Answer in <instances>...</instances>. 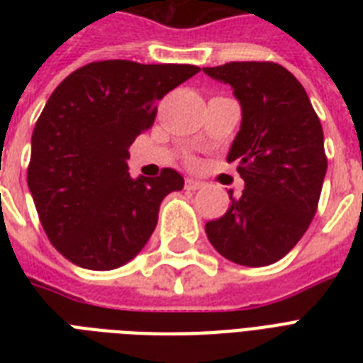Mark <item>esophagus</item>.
<instances>
[{"label": "esophagus", "instance_id": "34e87169", "mask_svg": "<svg viewBox=\"0 0 363 363\" xmlns=\"http://www.w3.org/2000/svg\"><path fill=\"white\" fill-rule=\"evenodd\" d=\"M203 186V182L201 181H198V179H192V177H188L186 179V184H184V188H186V190H199V188Z\"/></svg>", "mask_w": 363, "mask_h": 363}]
</instances>
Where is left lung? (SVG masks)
<instances>
[{"label":"left lung","instance_id":"obj_1","mask_svg":"<svg viewBox=\"0 0 363 363\" xmlns=\"http://www.w3.org/2000/svg\"><path fill=\"white\" fill-rule=\"evenodd\" d=\"M230 84L241 105V128L228 162H239L241 198L205 224L216 252L233 264L262 267L286 256L318 207L328 160L324 133L301 82L273 62L203 67Z\"/></svg>","mask_w":363,"mask_h":363}]
</instances>
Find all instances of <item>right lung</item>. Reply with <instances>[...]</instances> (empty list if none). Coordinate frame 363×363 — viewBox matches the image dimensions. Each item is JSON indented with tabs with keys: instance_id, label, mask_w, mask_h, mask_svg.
<instances>
[{
	"instance_id": "obj_1",
	"label": "right lung",
	"mask_w": 363,
	"mask_h": 363,
	"mask_svg": "<svg viewBox=\"0 0 363 363\" xmlns=\"http://www.w3.org/2000/svg\"><path fill=\"white\" fill-rule=\"evenodd\" d=\"M198 71L105 60L73 71L48 98L31 135L28 188L48 241L71 264L116 269L147 245L160 203L184 179L175 169L131 179L128 148L152 125L154 104Z\"/></svg>"
}]
</instances>
